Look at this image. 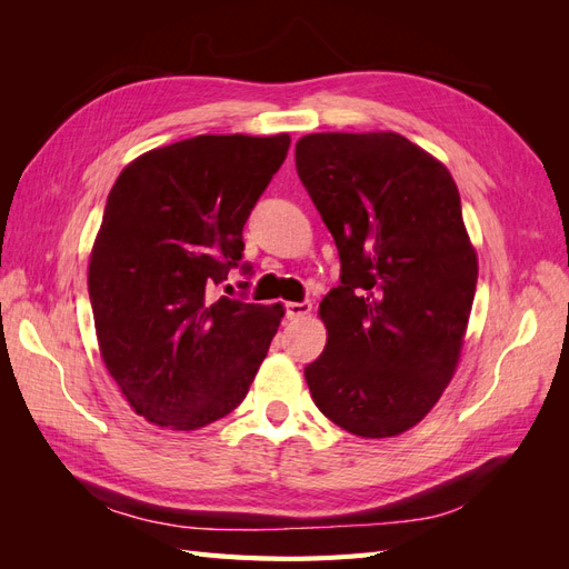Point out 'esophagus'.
<instances>
[{
	"label": "esophagus",
	"mask_w": 569,
	"mask_h": 569,
	"mask_svg": "<svg viewBox=\"0 0 569 569\" xmlns=\"http://www.w3.org/2000/svg\"><path fill=\"white\" fill-rule=\"evenodd\" d=\"M284 308H287L289 320H299V318H306L308 313H311L313 303L311 301H289V303H284Z\"/></svg>",
	"instance_id": "esophagus-1"
}]
</instances>
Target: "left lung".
I'll use <instances>...</instances> for the list:
<instances>
[{
	"instance_id": "left-lung-1",
	"label": "left lung",
	"mask_w": 569,
	"mask_h": 569,
	"mask_svg": "<svg viewBox=\"0 0 569 569\" xmlns=\"http://www.w3.org/2000/svg\"><path fill=\"white\" fill-rule=\"evenodd\" d=\"M297 173L332 232L339 287L320 303L325 351L303 375L347 432L416 427L456 372L477 287V253L443 163L396 132H316Z\"/></svg>"
}]
</instances>
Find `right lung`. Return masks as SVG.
Returning a JSON list of instances; mask_svg holds the SVG:
<instances>
[{"label": "right lung", "instance_id": "obj_1", "mask_svg": "<svg viewBox=\"0 0 569 569\" xmlns=\"http://www.w3.org/2000/svg\"><path fill=\"white\" fill-rule=\"evenodd\" d=\"M289 142L199 134L142 153L109 192L88 272L99 351L153 425L189 432L226 418L263 363L284 308L216 299L213 287L242 261L244 222Z\"/></svg>", "mask_w": 569, "mask_h": 569}]
</instances>
